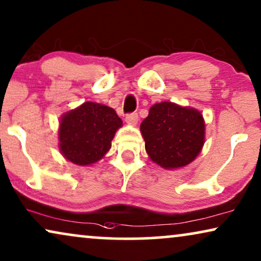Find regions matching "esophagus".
Returning <instances> with one entry per match:
<instances>
[{
	"label": "esophagus",
	"mask_w": 261,
	"mask_h": 261,
	"mask_svg": "<svg viewBox=\"0 0 261 261\" xmlns=\"http://www.w3.org/2000/svg\"><path fill=\"white\" fill-rule=\"evenodd\" d=\"M125 120H126L128 124L136 125L138 121V114L137 113H128V114H126V117H125Z\"/></svg>",
	"instance_id": "34e87169"
}]
</instances>
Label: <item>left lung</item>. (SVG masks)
Returning a JSON list of instances; mask_svg holds the SVG:
<instances>
[{"label": "left lung", "instance_id": "left-lung-1", "mask_svg": "<svg viewBox=\"0 0 261 261\" xmlns=\"http://www.w3.org/2000/svg\"><path fill=\"white\" fill-rule=\"evenodd\" d=\"M149 158L166 169L185 167L199 154L205 123L199 111L163 101L150 107L141 124Z\"/></svg>", "mask_w": 261, "mask_h": 261}]
</instances>
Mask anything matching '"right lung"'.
<instances>
[{"label":"right lung","instance_id":"obj_1","mask_svg":"<svg viewBox=\"0 0 261 261\" xmlns=\"http://www.w3.org/2000/svg\"><path fill=\"white\" fill-rule=\"evenodd\" d=\"M123 125L116 111L96 102H85L61 118L60 150L68 161L88 166L111 149L114 134Z\"/></svg>","mask_w":261,"mask_h":261}]
</instances>
